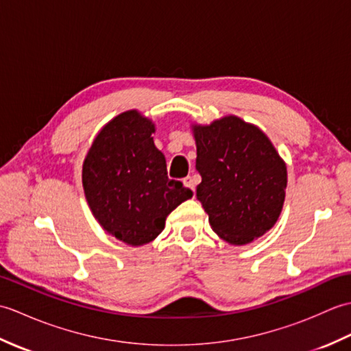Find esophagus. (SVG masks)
Here are the masks:
<instances>
[{
  "instance_id": "esophagus-1",
  "label": "esophagus",
  "mask_w": 351,
  "mask_h": 351,
  "mask_svg": "<svg viewBox=\"0 0 351 351\" xmlns=\"http://www.w3.org/2000/svg\"><path fill=\"white\" fill-rule=\"evenodd\" d=\"M196 180L193 176H187V178H184V185L185 187H189L190 190H193L195 191V189H196Z\"/></svg>"
}]
</instances>
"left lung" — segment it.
I'll use <instances>...</instances> for the list:
<instances>
[{"label":"left lung","instance_id":"8db88e82","mask_svg":"<svg viewBox=\"0 0 351 351\" xmlns=\"http://www.w3.org/2000/svg\"><path fill=\"white\" fill-rule=\"evenodd\" d=\"M196 196L213 230L232 245H244L270 230L282 213L287 164L256 125L229 114L210 125L191 123Z\"/></svg>","mask_w":351,"mask_h":351}]
</instances>
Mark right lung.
Listing matches in <instances>:
<instances>
[{"label": "right lung", "mask_w": 351, "mask_h": 351, "mask_svg": "<svg viewBox=\"0 0 351 351\" xmlns=\"http://www.w3.org/2000/svg\"><path fill=\"white\" fill-rule=\"evenodd\" d=\"M155 123L128 110L106 123L83 162V189L96 221L128 245H145L161 234L167 215L193 191L169 180L156 149Z\"/></svg>", "instance_id": "1"}]
</instances>
